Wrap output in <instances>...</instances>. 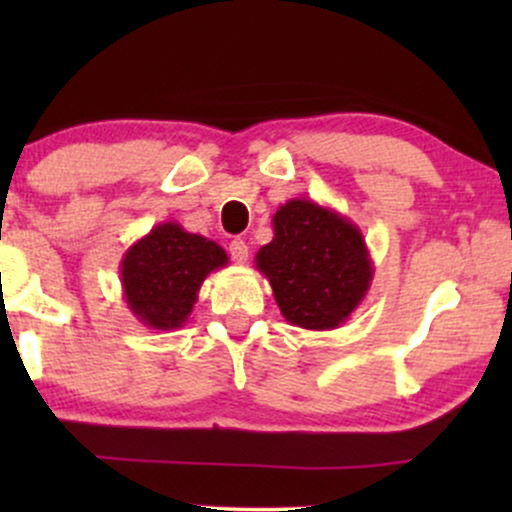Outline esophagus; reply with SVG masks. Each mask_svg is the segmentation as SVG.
<instances>
[{
    "label": "esophagus",
    "mask_w": 512,
    "mask_h": 512,
    "mask_svg": "<svg viewBox=\"0 0 512 512\" xmlns=\"http://www.w3.org/2000/svg\"><path fill=\"white\" fill-rule=\"evenodd\" d=\"M228 252H231L233 262H238V264H245V262H248L250 250H248V243H245V240H240V238L231 240V245H228Z\"/></svg>",
    "instance_id": "1"
}]
</instances>
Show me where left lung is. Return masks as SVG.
<instances>
[{
  "instance_id": "left-lung-1",
  "label": "left lung",
  "mask_w": 512,
  "mask_h": 512,
  "mask_svg": "<svg viewBox=\"0 0 512 512\" xmlns=\"http://www.w3.org/2000/svg\"><path fill=\"white\" fill-rule=\"evenodd\" d=\"M274 238L255 255L291 325L337 330L361 305L373 260L361 228L313 199H289L272 216Z\"/></svg>"
}]
</instances>
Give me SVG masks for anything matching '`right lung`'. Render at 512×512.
I'll return each mask as SVG.
<instances>
[{"label": "right lung", "instance_id": "add662e5", "mask_svg": "<svg viewBox=\"0 0 512 512\" xmlns=\"http://www.w3.org/2000/svg\"><path fill=\"white\" fill-rule=\"evenodd\" d=\"M226 264V250L214 240L187 233L175 221L158 223L122 257V296L142 325L178 330L195 308L204 279Z\"/></svg>", "mask_w": 512, "mask_h": 512}]
</instances>
